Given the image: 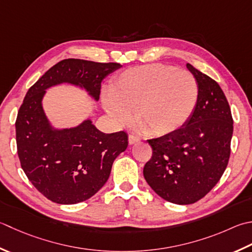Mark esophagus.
Returning <instances> with one entry per match:
<instances>
[{
  "label": "esophagus",
  "mask_w": 252,
  "mask_h": 252,
  "mask_svg": "<svg viewBox=\"0 0 252 252\" xmlns=\"http://www.w3.org/2000/svg\"><path fill=\"white\" fill-rule=\"evenodd\" d=\"M140 140H141L140 137L134 135V134H130L129 135V144H134V143L140 142Z\"/></svg>",
  "instance_id": "34e87169"
}]
</instances>
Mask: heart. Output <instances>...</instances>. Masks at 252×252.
Masks as SVG:
<instances>
[{"mask_svg": "<svg viewBox=\"0 0 252 252\" xmlns=\"http://www.w3.org/2000/svg\"><path fill=\"white\" fill-rule=\"evenodd\" d=\"M199 100V85L188 71L154 63L127 68L112 82L103 99L108 113L119 123L131 119L147 135L177 131L190 119Z\"/></svg>", "mask_w": 252, "mask_h": 252, "instance_id": "heart-1", "label": "heart"}]
</instances>
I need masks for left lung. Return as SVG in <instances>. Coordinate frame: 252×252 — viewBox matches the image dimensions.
<instances>
[{
	"label": "left lung",
	"mask_w": 252,
	"mask_h": 252,
	"mask_svg": "<svg viewBox=\"0 0 252 252\" xmlns=\"http://www.w3.org/2000/svg\"><path fill=\"white\" fill-rule=\"evenodd\" d=\"M199 85L195 110L184 126L147 140L153 154L143 175L160 198L191 204L214 188L227 167L233 117L225 94L213 78L187 64Z\"/></svg>",
	"instance_id": "8db88e82"
}]
</instances>
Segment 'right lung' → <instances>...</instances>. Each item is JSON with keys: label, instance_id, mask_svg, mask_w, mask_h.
<instances>
[{"label": "right lung", "instance_id": "right-lung-1", "mask_svg": "<svg viewBox=\"0 0 252 252\" xmlns=\"http://www.w3.org/2000/svg\"><path fill=\"white\" fill-rule=\"evenodd\" d=\"M120 67L119 63L65 59L49 68L25 96L15 122L17 154L29 181L50 201L76 204L92 198L127 147V134L102 133L91 120L51 131L41 106L44 91L63 82L80 84L97 100L101 81Z\"/></svg>", "mask_w": 252, "mask_h": 252}]
</instances>
